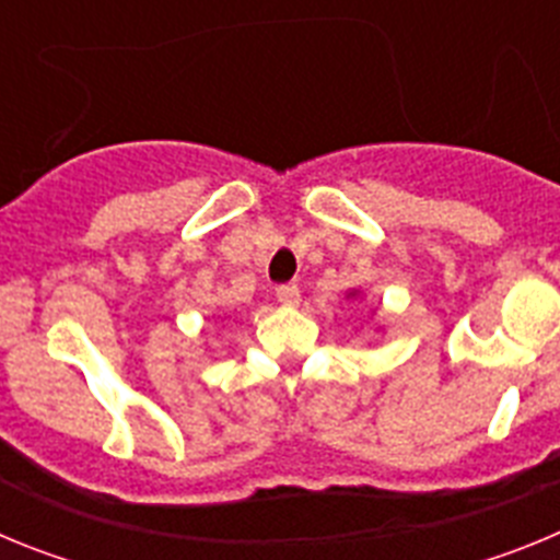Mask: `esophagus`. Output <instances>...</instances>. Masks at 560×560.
Instances as JSON below:
<instances>
[{"instance_id":"esophagus-1","label":"esophagus","mask_w":560,"mask_h":560,"mask_svg":"<svg viewBox=\"0 0 560 560\" xmlns=\"http://www.w3.org/2000/svg\"><path fill=\"white\" fill-rule=\"evenodd\" d=\"M277 303H283V305H296L300 303V289H296V285H291V283H285V285H277Z\"/></svg>"}]
</instances>
